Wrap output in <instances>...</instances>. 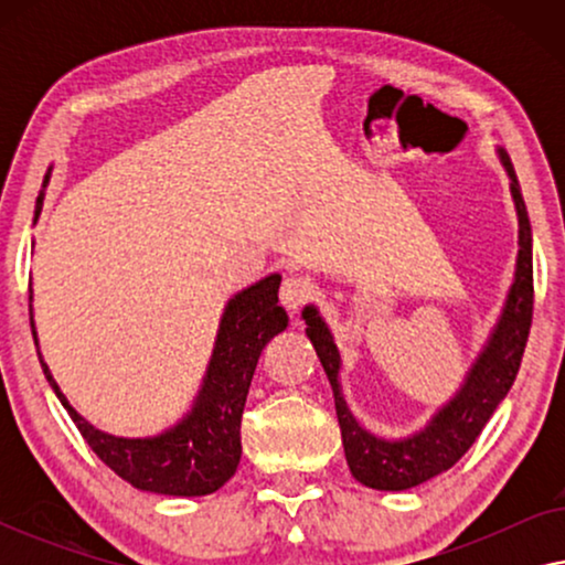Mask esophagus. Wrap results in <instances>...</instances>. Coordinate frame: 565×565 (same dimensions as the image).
I'll return each mask as SVG.
<instances>
[{"label": "esophagus", "mask_w": 565, "mask_h": 565, "mask_svg": "<svg viewBox=\"0 0 565 565\" xmlns=\"http://www.w3.org/2000/svg\"><path fill=\"white\" fill-rule=\"evenodd\" d=\"M313 296V282L306 280V277H288L280 288V303L288 308V311L296 313L300 306L308 303Z\"/></svg>", "instance_id": "1"}]
</instances>
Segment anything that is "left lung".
<instances>
[{
  "label": "left lung",
  "mask_w": 565,
  "mask_h": 565,
  "mask_svg": "<svg viewBox=\"0 0 565 565\" xmlns=\"http://www.w3.org/2000/svg\"><path fill=\"white\" fill-rule=\"evenodd\" d=\"M497 157L509 177V192H512L516 223H520L514 280L509 285L499 319L493 323L483 350L468 367L460 388L447 404L431 414V419L422 429L406 437H381L370 431L347 406L342 375H339L342 373V358H339V347L329 323L323 321L319 308L311 303L300 313L306 321V334L319 354L331 391H334L347 466L367 489L406 491L452 468L481 435L486 422L507 398L516 373H520L532 323V228L512 161H509L504 149H497Z\"/></svg>",
  "instance_id": "left-lung-1"
}]
</instances>
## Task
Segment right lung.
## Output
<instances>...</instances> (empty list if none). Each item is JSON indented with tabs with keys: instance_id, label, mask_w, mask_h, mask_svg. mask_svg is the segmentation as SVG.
I'll return each mask as SVG.
<instances>
[{
	"instance_id": "obj_1",
	"label": "right lung",
	"mask_w": 565,
	"mask_h": 565,
	"mask_svg": "<svg viewBox=\"0 0 565 565\" xmlns=\"http://www.w3.org/2000/svg\"><path fill=\"white\" fill-rule=\"evenodd\" d=\"M49 180L51 169L38 195L33 223L43 211ZM280 280L282 277L273 273L228 298L218 334H215L213 354L207 360L203 383H200L198 396L192 398L190 412L159 435L115 437L110 431L97 429L68 404L43 362L33 303H30V329H33L45 381L97 458L134 489L161 493V497H205V493L218 491L236 473L238 460H242V414L259 354L269 339L288 329V313L282 306H277Z\"/></svg>"
}]
</instances>
